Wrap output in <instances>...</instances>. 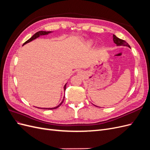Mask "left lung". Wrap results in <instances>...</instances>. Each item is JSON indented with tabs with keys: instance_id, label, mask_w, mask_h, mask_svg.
Here are the masks:
<instances>
[{
	"instance_id": "obj_1",
	"label": "left lung",
	"mask_w": 150,
	"mask_h": 150,
	"mask_svg": "<svg viewBox=\"0 0 150 150\" xmlns=\"http://www.w3.org/2000/svg\"><path fill=\"white\" fill-rule=\"evenodd\" d=\"M113 40H114V42L117 45V46H126L130 47L129 45L127 43L125 40L117 38L115 35H113Z\"/></svg>"
}]
</instances>
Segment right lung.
Returning <instances> with one entry per match:
<instances>
[{"label":"right lung","instance_id":"1","mask_svg":"<svg viewBox=\"0 0 150 150\" xmlns=\"http://www.w3.org/2000/svg\"><path fill=\"white\" fill-rule=\"evenodd\" d=\"M50 33H51V32H50V31H48V32H46V31H39V32H38V33H36L34 35H33V36H32V37H31L29 40H28L26 42H25L24 43V44H23V46H24V44H27V43H28V42L32 41V40H34V39H36V38H38V37H39L40 35H46V34H48ZM66 84H65V86H64V91H66ZM64 98H63L62 102H61L59 104V105H58L57 106H56V107H55V108H43V109H44V110H54V109H56V108H57L58 107H59V106L61 105V104H62V103H63V101H64Z\"/></svg>","mask_w":150,"mask_h":150}]
</instances>
